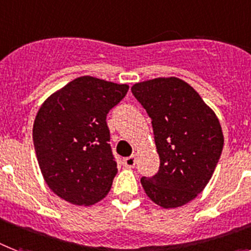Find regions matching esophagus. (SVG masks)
<instances>
[{
  "label": "esophagus",
  "instance_id": "esophagus-1",
  "mask_svg": "<svg viewBox=\"0 0 251 251\" xmlns=\"http://www.w3.org/2000/svg\"><path fill=\"white\" fill-rule=\"evenodd\" d=\"M136 164V156H130V157H126L124 158V165H125L126 168H129V169H132L134 166H135Z\"/></svg>",
  "mask_w": 251,
  "mask_h": 251
}]
</instances>
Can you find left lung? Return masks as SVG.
Segmentation results:
<instances>
[{"instance_id":"8db88e82","label":"left lung","mask_w":251,"mask_h":251,"mask_svg":"<svg viewBox=\"0 0 251 251\" xmlns=\"http://www.w3.org/2000/svg\"><path fill=\"white\" fill-rule=\"evenodd\" d=\"M131 91L152 120L160 156L157 174L140 183L158 206H183L213 176L225 144L221 122L197 91L176 77L138 82Z\"/></svg>"}]
</instances>
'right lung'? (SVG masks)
<instances>
[{"label": "right lung", "instance_id": "obj_1", "mask_svg": "<svg viewBox=\"0 0 251 251\" xmlns=\"http://www.w3.org/2000/svg\"><path fill=\"white\" fill-rule=\"evenodd\" d=\"M129 90L91 76L73 79L38 109L33 144L49 188L68 202L89 206L107 196L117 174L107 113Z\"/></svg>", "mask_w": 251, "mask_h": 251}]
</instances>
